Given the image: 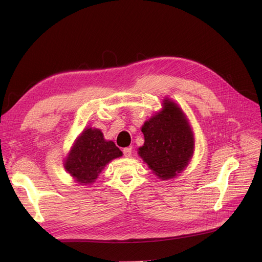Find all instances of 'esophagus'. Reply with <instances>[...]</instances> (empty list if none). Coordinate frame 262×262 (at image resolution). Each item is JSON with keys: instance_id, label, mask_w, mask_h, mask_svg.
Instances as JSON below:
<instances>
[{"instance_id": "obj_1", "label": "esophagus", "mask_w": 262, "mask_h": 262, "mask_svg": "<svg viewBox=\"0 0 262 262\" xmlns=\"http://www.w3.org/2000/svg\"><path fill=\"white\" fill-rule=\"evenodd\" d=\"M123 154L125 157H130L132 156V147H125L123 149Z\"/></svg>"}]
</instances>
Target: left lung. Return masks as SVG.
Listing matches in <instances>:
<instances>
[{
    "label": "left lung",
    "mask_w": 262,
    "mask_h": 262,
    "mask_svg": "<svg viewBox=\"0 0 262 262\" xmlns=\"http://www.w3.org/2000/svg\"><path fill=\"white\" fill-rule=\"evenodd\" d=\"M144 144L138 154L161 181L178 176L194 153V134L183 109L169 98L141 127Z\"/></svg>",
    "instance_id": "1"
}]
</instances>
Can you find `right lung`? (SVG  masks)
I'll return each mask as SVG.
<instances>
[{
    "mask_svg": "<svg viewBox=\"0 0 262 262\" xmlns=\"http://www.w3.org/2000/svg\"><path fill=\"white\" fill-rule=\"evenodd\" d=\"M123 155L112 140H106L101 129L87 127L75 139L63 160V168L74 182L93 184L107 164Z\"/></svg>",
    "mask_w": 262,
    "mask_h": 262,
    "instance_id": "obj_1",
    "label": "right lung"
}]
</instances>
